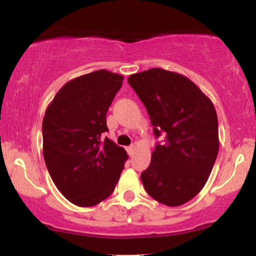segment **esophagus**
I'll return each instance as SVG.
<instances>
[{"label": "esophagus", "instance_id": "1", "mask_svg": "<svg viewBox=\"0 0 256 256\" xmlns=\"http://www.w3.org/2000/svg\"><path fill=\"white\" fill-rule=\"evenodd\" d=\"M134 151H135V146H134V145H130V146L127 148V152H128L129 156H132Z\"/></svg>", "mask_w": 256, "mask_h": 256}]
</instances>
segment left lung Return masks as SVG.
<instances>
[{
  "label": "left lung",
  "mask_w": 256,
  "mask_h": 256,
  "mask_svg": "<svg viewBox=\"0 0 256 256\" xmlns=\"http://www.w3.org/2000/svg\"><path fill=\"white\" fill-rule=\"evenodd\" d=\"M128 84L146 108L156 137L164 135L140 174L144 188L164 205H183L205 186L218 156L214 105L190 78L164 68L132 74Z\"/></svg>",
  "instance_id": "left-lung-1"
}]
</instances>
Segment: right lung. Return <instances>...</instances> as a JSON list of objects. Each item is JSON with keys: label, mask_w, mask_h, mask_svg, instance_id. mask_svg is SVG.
Returning <instances> with one entry per match:
<instances>
[{"label": "right lung", "mask_w": 256, "mask_h": 256, "mask_svg": "<svg viewBox=\"0 0 256 256\" xmlns=\"http://www.w3.org/2000/svg\"><path fill=\"white\" fill-rule=\"evenodd\" d=\"M98 70L70 80L46 110L43 156L54 186L74 205L92 207L114 191L128 154L103 132L106 112L122 86Z\"/></svg>", "instance_id": "right-lung-1"}]
</instances>
